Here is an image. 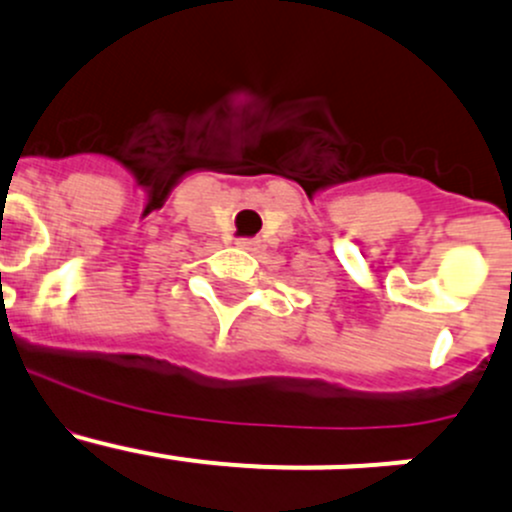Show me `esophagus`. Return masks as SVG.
Here are the masks:
<instances>
[{
	"label": "esophagus",
	"mask_w": 512,
	"mask_h": 512,
	"mask_svg": "<svg viewBox=\"0 0 512 512\" xmlns=\"http://www.w3.org/2000/svg\"><path fill=\"white\" fill-rule=\"evenodd\" d=\"M257 245H260L257 240H237V247H242V250H257Z\"/></svg>",
	"instance_id": "esophagus-1"
}]
</instances>
